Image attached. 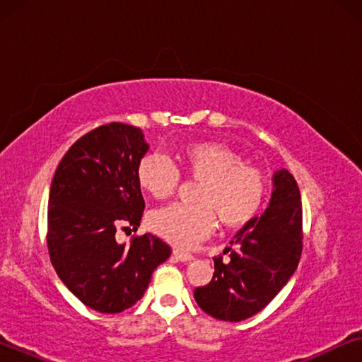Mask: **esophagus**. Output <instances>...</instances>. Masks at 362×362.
Returning a JSON list of instances; mask_svg holds the SVG:
<instances>
[{"mask_svg": "<svg viewBox=\"0 0 362 362\" xmlns=\"http://www.w3.org/2000/svg\"><path fill=\"white\" fill-rule=\"evenodd\" d=\"M173 254L177 257V259L182 260V262H192L194 260V257L189 254V252H185V250H180V249H174Z\"/></svg>", "mask_w": 362, "mask_h": 362, "instance_id": "esophagus-1", "label": "esophagus"}]
</instances>
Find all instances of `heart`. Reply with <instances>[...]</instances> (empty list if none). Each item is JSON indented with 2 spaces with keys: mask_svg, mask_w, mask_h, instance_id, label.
I'll use <instances>...</instances> for the list:
<instances>
[{
  "mask_svg": "<svg viewBox=\"0 0 362 362\" xmlns=\"http://www.w3.org/2000/svg\"><path fill=\"white\" fill-rule=\"evenodd\" d=\"M177 163L199 180L196 204H173L150 216L151 230L179 247H192L216 228V217L225 228L252 220L267 194L262 170L243 163L235 150L218 142H193L177 151ZM179 173L166 158L148 155L137 168V182L155 199H168L179 185Z\"/></svg>",
  "mask_w": 362,
  "mask_h": 362,
  "instance_id": "heart-1",
  "label": "heart"
}]
</instances>
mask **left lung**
<instances>
[{
	"instance_id": "obj_1",
	"label": "left lung",
	"mask_w": 362,
	"mask_h": 362,
	"mask_svg": "<svg viewBox=\"0 0 362 362\" xmlns=\"http://www.w3.org/2000/svg\"><path fill=\"white\" fill-rule=\"evenodd\" d=\"M226 247L230 262L214 257L211 283L194 289L199 308L216 320L238 322L259 313L276 297L302 257V198L287 169L273 177V194L262 217H254Z\"/></svg>"
}]
</instances>
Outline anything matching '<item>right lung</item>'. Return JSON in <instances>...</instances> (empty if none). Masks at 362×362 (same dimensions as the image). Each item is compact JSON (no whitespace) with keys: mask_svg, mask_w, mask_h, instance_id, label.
Masks as SVG:
<instances>
[{"mask_svg":"<svg viewBox=\"0 0 362 362\" xmlns=\"http://www.w3.org/2000/svg\"><path fill=\"white\" fill-rule=\"evenodd\" d=\"M148 150L140 127L108 122L73 144L54 174L47 207V250L62 283L100 313H119L144 297L151 273L170 255L155 235L118 244L116 230L142 220L137 182Z\"/></svg>","mask_w":362,"mask_h":362,"instance_id":"right-lung-1","label":"right lung"}]
</instances>
